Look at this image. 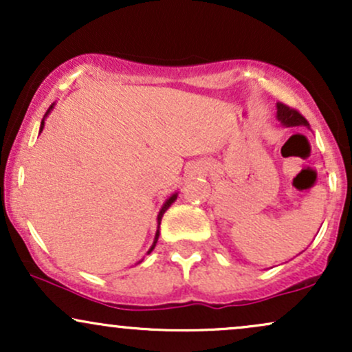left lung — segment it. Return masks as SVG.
Here are the masks:
<instances>
[{"label": "left lung", "mask_w": 352, "mask_h": 352, "mask_svg": "<svg viewBox=\"0 0 352 352\" xmlns=\"http://www.w3.org/2000/svg\"><path fill=\"white\" fill-rule=\"evenodd\" d=\"M278 119L285 125H308V120L302 117L296 109L286 106V104L278 102Z\"/></svg>", "instance_id": "8db88e82"}]
</instances>
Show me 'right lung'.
<instances>
[{"label":"right lung","instance_id":"add662e5","mask_svg":"<svg viewBox=\"0 0 352 352\" xmlns=\"http://www.w3.org/2000/svg\"><path fill=\"white\" fill-rule=\"evenodd\" d=\"M52 107V106H51ZM50 107V109H51ZM43 127H44V120L41 122V131H43ZM175 199H177V195H172L170 199H168L167 201H165V205L162 207V210H160V213H159V217H157V220H159V225H160V220H162V217H164V213H165V210H167L168 207H170V205L173 204V201H175ZM157 240H159V230H157V235H155V240H153V245H152V248L148 250L147 253H151L152 250H153V246H155V243H157Z\"/></svg>","mask_w":352,"mask_h":352}]
</instances>
